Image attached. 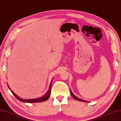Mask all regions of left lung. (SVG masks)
<instances>
[{"instance_id":"obj_1","label":"left lung","mask_w":121,"mask_h":121,"mask_svg":"<svg viewBox=\"0 0 121 121\" xmlns=\"http://www.w3.org/2000/svg\"><path fill=\"white\" fill-rule=\"evenodd\" d=\"M70 93H71V95H72V96L73 97V98H74V99H75L76 100H77V101H82V102H88L87 101H84V100H83V99H79V98H77V97L76 96H75L74 95H73V94L72 93V92H71V91H70Z\"/></svg>"}]
</instances>
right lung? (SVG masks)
<instances>
[{"label": "right lung", "mask_w": 121, "mask_h": 121, "mask_svg": "<svg viewBox=\"0 0 121 121\" xmlns=\"http://www.w3.org/2000/svg\"><path fill=\"white\" fill-rule=\"evenodd\" d=\"M51 85H52V83L50 85V86L49 87V89L48 91V92H47V93L46 95H44L42 97V98H38V99H20L19 98H18V96H17L11 90V92L12 93L13 95H14V96L15 97V98L18 99L19 101H21L22 102H26V103H36V102H43V101H45L46 100L48 99L49 98L50 95V93H51ZM9 87V86H8Z\"/></svg>", "instance_id": "add662e5"}]
</instances>
